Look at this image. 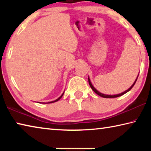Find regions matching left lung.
<instances>
[{
  "mask_svg": "<svg viewBox=\"0 0 151 151\" xmlns=\"http://www.w3.org/2000/svg\"><path fill=\"white\" fill-rule=\"evenodd\" d=\"M138 76H139V75H138ZM138 76H137V78L136 80H135L134 83H133V85H132L131 86V87H130L129 89H128V90L125 91L124 92H123V93H121V94H115V95H108V94H103V93H101L100 92H99V91H97L96 89L95 88H94V86H93V85H92L91 83V81H90V79H89V78H88V83H89V85H90V86H91V88L93 89V91L94 92V93H95L96 94H98V95L101 96H102V97H104V98H116V97H119V96H122V95H123L124 94L127 93V92H129L130 90H131V89L132 87H133V86L134 85L135 83H136V82H137V78H138Z\"/></svg>",
  "mask_w": 151,
  "mask_h": 151,
  "instance_id": "1",
  "label": "left lung"
}]
</instances>
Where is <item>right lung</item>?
Segmentation results:
<instances>
[{
	"label": "right lung",
	"instance_id": "right-lung-1",
	"mask_svg": "<svg viewBox=\"0 0 151 151\" xmlns=\"http://www.w3.org/2000/svg\"><path fill=\"white\" fill-rule=\"evenodd\" d=\"M64 94V93H63ZM63 94H62V95H61L60 97H59V98H58V99H57V100H55V101H52V102H48V103H55V102H57V101H58V100H60V99H61V97H62L63 96Z\"/></svg>",
	"mask_w": 151,
	"mask_h": 151
}]
</instances>
